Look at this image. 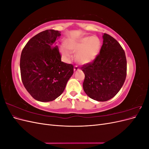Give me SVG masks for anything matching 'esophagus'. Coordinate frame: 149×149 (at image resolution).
I'll return each mask as SVG.
<instances>
[{"mask_svg": "<svg viewBox=\"0 0 149 149\" xmlns=\"http://www.w3.org/2000/svg\"><path fill=\"white\" fill-rule=\"evenodd\" d=\"M79 68H78V66H75L74 68V72H76V71H79Z\"/></svg>", "mask_w": 149, "mask_h": 149, "instance_id": "34e87169", "label": "esophagus"}]
</instances>
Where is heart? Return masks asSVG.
Returning <instances> with one entry per match:
<instances>
[{
	"label": "heart",
	"mask_w": 149,
	"mask_h": 149,
	"mask_svg": "<svg viewBox=\"0 0 149 149\" xmlns=\"http://www.w3.org/2000/svg\"><path fill=\"white\" fill-rule=\"evenodd\" d=\"M65 45L71 52L76 53V61L81 65L93 62L97 56L101 49L100 39L93 36H86L77 40H68ZM67 49L63 46L60 49L61 55L65 61H69L72 57L70 51Z\"/></svg>",
	"instance_id": "heart-1"
}]
</instances>
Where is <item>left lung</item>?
Segmentation results:
<instances>
[{
	"mask_svg": "<svg viewBox=\"0 0 149 149\" xmlns=\"http://www.w3.org/2000/svg\"><path fill=\"white\" fill-rule=\"evenodd\" d=\"M100 53L91 63L84 65L85 78L83 84L85 93L94 100L106 101L114 97L124 83L127 60L119 42L104 33Z\"/></svg>",
	"mask_w": 149,
	"mask_h": 149,
	"instance_id": "8db88e82",
	"label": "left lung"
}]
</instances>
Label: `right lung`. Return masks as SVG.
Wrapping results in <instances>:
<instances>
[{"mask_svg": "<svg viewBox=\"0 0 149 149\" xmlns=\"http://www.w3.org/2000/svg\"><path fill=\"white\" fill-rule=\"evenodd\" d=\"M58 30H47L31 38L21 53L20 68L22 83L35 100H55L64 91L73 74V66L61 60L56 40Z\"/></svg>", "mask_w": 149, "mask_h": 149, "instance_id": "add662e5", "label": "right lung"}]
</instances>
